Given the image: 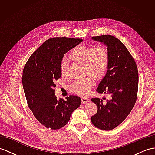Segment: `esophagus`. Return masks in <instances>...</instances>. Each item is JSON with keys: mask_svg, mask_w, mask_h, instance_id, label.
<instances>
[{"mask_svg": "<svg viewBox=\"0 0 155 155\" xmlns=\"http://www.w3.org/2000/svg\"><path fill=\"white\" fill-rule=\"evenodd\" d=\"M81 103L83 104L87 103L88 102V101H89V99H87V98H86V97H81Z\"/></svg>", "mask_w": 155, "mask_h": 155, "instance_id": "obj_1", "label": "esophagus"}]
</instances>
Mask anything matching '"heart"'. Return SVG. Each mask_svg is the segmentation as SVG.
<instances>
[{
    "instance_id": "b5f03b06",
    "label": "heart",
    "mask_w": 155,
    "mask_h": 155,
    "mask_svg": "<svg viewBox=\"0 0 155 155\" xmlns=\"http://www.w3.org/2000/svg\"><path fill=\"white\" fill-rule=\"evenodd\" d=\"M70 56L75 61L84 63L85 72L93 75L96 78L104 76L107 71L110 61L108 51L104 46L96 47L94 45H78L71 51ZM68 66V59L66 57L63 58L60 62V74L63 78L67 75ZM91 75L74 81L70 86L71 90L79 95H87L94 84V79Z\"/></svg>"
}]
</instances>
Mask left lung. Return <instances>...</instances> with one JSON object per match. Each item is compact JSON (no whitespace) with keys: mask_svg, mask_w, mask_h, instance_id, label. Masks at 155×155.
I'll return each mask as SVG.
<instances>
[{"mask_svg":"<svg viewBox=\"0 0 155 155\" xmlns=\"http://www.w3.org/2000/svg\"><path fill=\"white\" fill-rule=\"evenodd\" d=\"M92 39L108 47L110 61L107 74L97 89L109 98H93L97 112L91 117V122L102 130H112L120 125L131 112L137 97L139 76L136 63L121 41L104 35Z\"/></svg>","mask_w":155,"mask_h":155,"instance_id":"obj_1","label":"left lung"}]
</instances>
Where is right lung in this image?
I'll list each match as a JSON object with an SVG mask.
<instances>
[{"label": "right lung", "mask_w": 155, "mask_h": 155, "mask_svg": "<svg viewBox=\"0 0 155 155\" xmlns=\"http://www.w3.org/2000/svg\"><path fill=\"white\" fill-rule=\"evenodd\" d=\"M83 39L54 37L45 41L25 64L22 84L28 107L47 128L58 130L66 125L70 115L81 104L78 96L57 99L55 82L61 77L60 62L64 54Z\"/></svg>", "instance_id": "right-lung-1"}]
</instances>
